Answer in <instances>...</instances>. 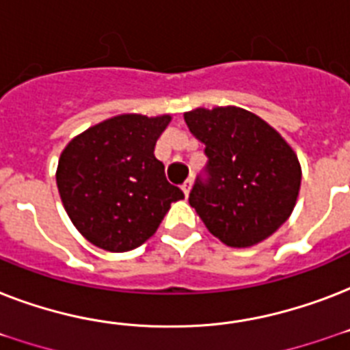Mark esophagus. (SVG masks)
<instances>
[{
    "mask_svg": "<svg viewBox=\"0 0 350 350\" xmlns=\"http://www.w3.org/2000/svg\"><path fill=\"white\" fill-rule=\"evenodd\" d=\"M192 189V180H187L183 185H181V191L185 192V196H189V192H191Z\"/></svg>",
    "mask_w": 350,
    "mask_h": 350,
    "instance_id": "esophagus-1",
    "label": "esophagus"
}]
</instances>
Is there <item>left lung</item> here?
<instances>
[{
  "label": "left lung",
  "mask_w": 350,
  "mask_h": 350,
  "mask_svg": "<svg viewBox=\"0 0 350 350\" xmlns=\"http://www.w3.org/2000/svg\"><path fill=\"white\" fill-rule=\"evenodd\" d=\"M183 118L208 158V178L194 183L191 207L221 243H261L294 211L301 185L296 152L276 129L239 107H200Z\"/></svg>",
  "instance_id": "8db88e82"
}]
</instances>
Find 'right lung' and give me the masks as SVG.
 <instances>
[{
    "mask_svg": "<svg viewBox=\"0 0 350 350\" xmlns=\"http://www.w3.org/2000/svg\"><path fill=\"white\" fill-rule=\"evenodd\" d=\"M172 118L120 114L72 137L57 161L63 207L85 239L109 252L143 245L183 192L154 147Z\"/></svg>",
    "mask_w": 350,
    "mask_h": 350,
    "instance_id": "1",
    "label": "right lung"
}]
</instances>
